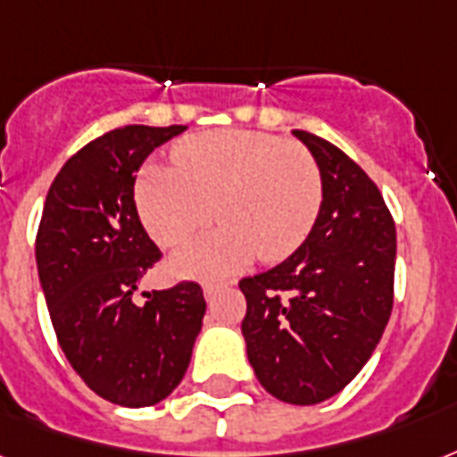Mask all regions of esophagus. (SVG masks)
Returning <instances> with one entry per match:
<instances>
[{
	"label": "esophagus",
	"mask_w": 457,
	"mask_h": 457,
	"mask_svg": "<svg viewBox=\"0 0 457 457\" xmlns=\"http://www.w3.org/2000/svg\"><path fill=\"white\" fill-rule=\"evenodd\" d=\"M215 290H218V285H215V283H205L204 285V297L205 299H213Z\"/></svg>",
	"instance_id": "obj_1"
}]
</instances>
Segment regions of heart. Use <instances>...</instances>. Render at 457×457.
<instances>
[{
  "instance_id": "obj_1",
  "label": "heart",
  "mask_w": 457,
  "mask_h": 457,
  "mask_svg": "<svg viewBox=\"0 0 457 457\" xmlns=\"http://www.w3.org/2000/svg\"><path fill=\"white\" fill-rule=\"evenodd\" d=\"M174 167L151 162L136 179V205L162 246L184 242L215 213L225 225L172 253L187 278H220L256 256L285 259L304 242L321 208L319 165L304 145L273 134L228 129L191 136L174 148Z\"/></svg>"
}]
</instances>
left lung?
<instances>
[{"instance_id": "left-lung-1", "label": "left lung", "mask_w": 457, "mask_h": 457, "mask_svg": "<svg viewBox=\"0 0 457 457\" xmlns=\"http://www.w3.org/2000/svg\"><path fill=\"white\" fill-rule=\"evenodd\" d=\"M292 134L319 165L321 208L297 252L239 283L242 336L273 398L316 405L360 374L391 319L395 225L357 162L309 131Z\"/></svg>"}]
</instances>
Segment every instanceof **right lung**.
<instances>
[{"instance_id": "right-lung-1", "label": "right lung", "mask_w": 457, "mask_h": 457, "mask_svg": "<svg viewBox=\"0 0 457 457\" xmlns=\"http://www.w3.org/2000/svg\"><path fill=\"white\" fill-rule=\"evenodd\" d=\"M187 127L114 129L66 160L45 198L35 261L66 360L90 391L151 407L179 386L204 326L196 283L134 292L160 259L134 201L138 167Z\"/></svg>"}]
</instances>
